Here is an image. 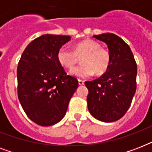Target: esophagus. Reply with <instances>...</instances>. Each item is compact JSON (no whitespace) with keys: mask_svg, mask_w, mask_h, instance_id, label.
<instances>
[{"mask_svg":"<svg viewBox=\"0 0 152 152\" xmlns=\"http://www.w3.org/2000/svg\"><path fill=\"white\" fill-rule=\"evenodd\" d=\"M78 83H79V85H83V84H84V81L83 80H80V79H79L78 80Z\"/></svg>","mask_w":152,"mask_h":152,"instance_id":"1","label":"esophagus"}]
</instances>
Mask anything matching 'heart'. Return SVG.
Segmentation results:
<instances>
[{"label":"heart","instance_id":"1","mask_svg":"<svg viewBox=\"0 0 152 152\" xmlns=\"http://www.w3.org/2000/svg\"><path fill=\"white\" fill-rule=\"evenodd\" d=\"M81 58L82 64L75 67L70 73L80 78L90 77L94 73L102 75L109 69L111 64L110 53L107 50L102 48L100 43L92 39H86L75 45L72 50L69 46L64 45L57 53V59L62 66L72 69Z\"/></svg>","mask_w":152,"mask_h":152}]
</instances>
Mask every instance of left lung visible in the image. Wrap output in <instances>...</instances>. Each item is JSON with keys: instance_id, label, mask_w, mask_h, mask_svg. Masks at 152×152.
<instances>
[{"instance_id": "obj_1", "label": "left lung", "mask_w": 152, "mask_h": 152, "mask_svg": "<svg viewBox=\"0 0 152 152\" xmlns=\"http://www.w3.org/2000/svg\"><path fill=\"white\" fill-rule=\"evenodd\" d=\"M107 45L111 56L109 69L99 78L86 81L91 114L104 122L119 120L129 108L137 90V65L131 49L112 33L94 35Z\"/></svg>"}]
</instances>
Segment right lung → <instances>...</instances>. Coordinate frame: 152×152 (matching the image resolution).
Instances as JSON below:
<instances>
[{"instance_id":"obj_1","label":"right lung","mask_w":152,"mask_h":152,"mask_svg":"<svg viewBox=\"0 0 152 152\" xmlns=\"http://www.w3.org/2000/svg\"><path fill=\"white\" fill-rule=\"evenodd\" d=\"M68 35L43 34L28 44L17 67L18 98L27 117L37 125L57 124L66 113L78 80L57 59Z\"/></svg>"}]
</instances>
